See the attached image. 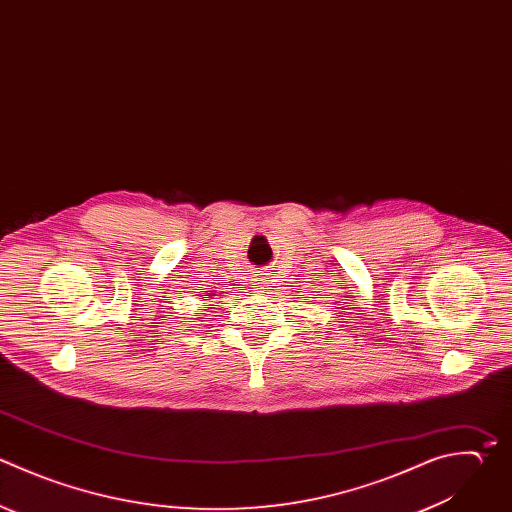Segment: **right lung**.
Instances as JSON below:
<instances>
[{"label": "right lung", "instance_id": "1", "mask_svg": "<svg viewBox=\"0 0 512 512\" xmlns=\"http://www.w3.org/2000/svg\"><path fill=\"white\" fill-rule=\"evenodd\" d=\"M206 296H214V294H206Z\"/></svg>", "mask_w": 512, "mask_h": 512}]
</instances>
